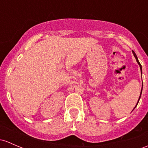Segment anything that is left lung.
I'll return each instance as SVG.
<instances>
[{"instance_id": "left-lung-1", "label": "left lung", "mask_w": 148, "mask_h": 148, "mask_svg": "<svg viewBox=\"0 0 148 148\" xmlns=\"http://www.w3.org/2000/svg\"><path fill=\"white\" fill-rule=\"evenodd\" d=\"M132 52H133V55H134L135 58H136V60L137 62H138V64H139V66H140V70H141V74H142V66H141V64H140V62L138 61V57H137V55H136V54L135 53V52H134V51H133V50H132ZM141 94H142V89H141V92H140V97H139V99H138V103H137V105H138V102H139V100H140V99ZM137 105H136V106H137ZM136 107H135V108H136ZM134 108H133V109H134Z\"/></svg>"}]
</instances>
